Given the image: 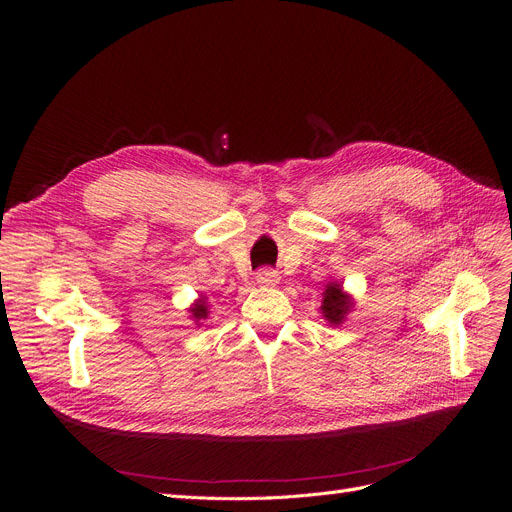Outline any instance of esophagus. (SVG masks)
<instances>
[{
	"label": "esophagus",
	"mask_w": 512,
	"mask_h": 512,
	"mask_svg": "<svg viewBox=\"0 0 512 512\" xmlns=\"http://www.w3.org/2000/svg\"><path fill=\"white\" fill-rule=\"evenodd\" d=\"M255 280H257L259 286H265V288H274V286H278V282H280L278 272H274V270H261V272L255 276Z\"/></svg>",
	"instance_id": "esophagus-1"
}]
</instances>
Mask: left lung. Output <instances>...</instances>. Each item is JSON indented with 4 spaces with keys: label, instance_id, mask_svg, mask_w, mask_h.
Returning a JSON list of instances; mask_svg holds the SVG:
<instances>
[{
    "label": "left lung",
    "instance_id": "obj_1",
    "mask_svg": "<svg viewBox=\"0 0 512 512\" xmlns=\"http://www.w3.org/2000/svg\"><path fill=\"white\" fill-rule=\"evenodd\" d=\"M355 299L351 294L344 292L340 282H330L326 290L321 292V307L319 313L324 317L330 326H340L346 321L348 313L353 311Z\"/></svg>",
    "mask_w": 512,
    "mask_h": 512
}]
</instances>
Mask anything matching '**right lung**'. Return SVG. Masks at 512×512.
I'll use <instances>...</instances> for the list:
<instances>
[{"instance_id": "1", "label": "right lung", "mask_w": 512, "mask_h": 512, "mask_svg": "<svg viewBox=\"0 0 512 512\" xmlns=\"http://www.w3.org/2000/svg\"><path fill=\"white\" fill-rule=\"evenodd\" d=\"M188 313H191V319L195 321L197 326H201V319H207L209 315V305L205 297H199L191 307H188Z\"/></svg>"}]
</instances>
